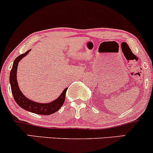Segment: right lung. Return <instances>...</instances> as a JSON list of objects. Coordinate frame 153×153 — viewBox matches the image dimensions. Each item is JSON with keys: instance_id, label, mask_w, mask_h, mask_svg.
Wrapping results in <instances>:
<instances>
[{"instance_id": "1", "label": "right lung", "mask_w": 153, "mask_h": 153, "mask_svg": "<svg viewBox=\"0 0 153 153\" xmlns=\"http://www.w3.org/2000/svg\"><path fill=\"white\" fill-rule=\"evenodd\" d=\"M29 52H30V50H28L25 53L18 56L15 59L14 62H13V67H12V69L10 71L9 80L13 99H14L15 101L19 106L22 107V108H24V109L26 111H29L36 114H54L56 111H57L63 105L65 99V94L68 88H65L63 91L62 94L59 96L58 99H57L55 101H52V102L48 103H40L34 102V101H31V100H29V99L25 97L24 96V94L21 92L20 89H19L18 82H17L16 80V72L19 61L23 57H25Z\"/></svg>"}]
</instances>
